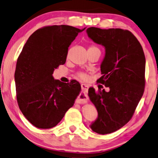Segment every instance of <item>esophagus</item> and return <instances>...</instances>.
Listing matches in <instances>:
<instances>
[{
  "mask_svg": "<svg viewBox=\"0 0 158 158\" xmlns=\"http://www.w3.org/2000/svg\"><path fill=\"white\" fill-rule=\"evenodd\" d=\"M81 89L83 90V91L85 93V94H87L88 93V90H89V85H87L86 84H81Z\"/></svg>",
  "mask_w": 158,
  "mask_h": 158,
  "instance_id": "34e87169",
  "label": "esophagus"
}]
</instances>
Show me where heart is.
Returning a JSON list of instances; mask_svg holds the SVG:
<instances>
[{"mask_svg":"<svg viewBox=\"0 0 158 158\" xmlns=\"http://www.w3.org/2000/svg\"><path fill=\"white\" fill-rule=\"evenodd\" d=\"M89 49H98V50H99L98 48L96 47V46H91ZM77 76H78L80 79H84V80L86 79L87 78H88V76H87V74L86 73H84V72H78V73H77Z\"/></svg>","mask_w":158,"mask_h":158,"instance_id":"heart-1","label":"heart"}]
</instances>
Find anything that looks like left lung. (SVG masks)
Masks as SVG:
<instances>
[{
	"label": "left lung",
	"mask_w": 158,
	"mask_h": 158,
	"mask_svg": "<svg viewBox=\"0 0 158 158\" xmlns=\"http://www.w3.org/2000/svg\"><path fill=\"white\" fill-rule=\"evenodd\" d=\"M89 38L106 48L98 82L109 87L106 92L91 87L89 96L98 116L91 128L100 134H110L130 119L144 92L146 58L136 36L128 30L89 27Z\"/></svg>",
	"instance_id": "1"
}]
</instances>
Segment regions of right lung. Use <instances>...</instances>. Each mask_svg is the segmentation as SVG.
Segmentation results:
<instances>
[{
  "mask_svg": "<svg viewBox=\"0 0 158 158\" xmlns=\"http://www.w3.org/2000/svg\"><path fill=\"white\" fill-rule=\"evenodd\" d=\"M85 29L68 25L40 28L29 36L17 58V103L24 116L37 128L56 127L79 94L78 81L64 83L54 79L52 74L65 63L69 46Z\"/></svg>",
  "mask_w": 158,
  "mask_h": 158,
  "instance_id": "obj_1",
  "label": "right lung"
}]
</instances>
